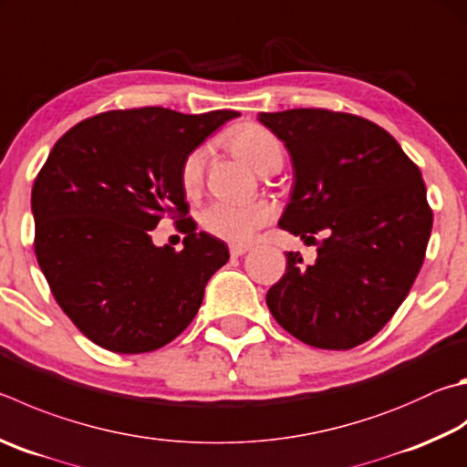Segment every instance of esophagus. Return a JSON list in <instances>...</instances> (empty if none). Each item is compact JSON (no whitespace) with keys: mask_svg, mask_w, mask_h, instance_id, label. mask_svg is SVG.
Here are the masks:
<instances>
[{"mask_svg":"<svg viewBox=\"0 0 467 467\" xmlns=\"http://www.w3.org/2000/svg\"><path fill=\"white\" fill-rule=\"evenodd\" d=\"M251 247L249 244H231V257H241V255H244V253H247Z\"/></svg>","mask_w":467,"mask_h":467,"instance_id":"obj_1","label":"esophagus"}]
</instances>
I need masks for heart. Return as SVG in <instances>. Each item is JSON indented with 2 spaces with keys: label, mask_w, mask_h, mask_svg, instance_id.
<instances>
[{
  "label": "heart",
  "mask_w": 467,
  "mask_h": 467,
  "mask_svg": "<svg viewBox=\"0 0 467 467\" xmlns=\"http://www.w3.org/2000/svg\"><path fill=\"white\" fill-rule=\"evenodd\" d=\"M226 147L234 155L255 169V171L269 175L275 173L284 163V147L274 132L263 129L259 124H241L224 137ZM204 149L192 150L183 159L180 169V183L185 196H196L204 182ZM200 224L204 231L216 239L228 243H244L255 234L259 228L265 226L274 218V208L267 202H226L214 200L200 210Z\"/></svg>",
  "instance_id": "b5f03b06"
}]
</instances>
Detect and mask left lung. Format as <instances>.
<instances>
[{"instance_id": "8db88e82", "label": "left lung", "mask_w": 467, "mask_h": 467, "mask_svg": "<svg viewBox=\"0 0 467 467\" xmlns=\"http://www.w3.org/2000/svg\"><path fill=\"white\" fill-rule=\"evenodd\" d=\"M290 150L296 183L279 228L317 243L312 265L285 253L267 306L287 333L318 349L369 341L409 296L427 253L433 210L420 169L392 134L325 108L263 112Z\"/></svg>"}]
</instances>
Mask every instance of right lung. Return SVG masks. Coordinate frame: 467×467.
I'll return each mask as SVG.
<instances>
[{"instance_id":"add662e5","label":"right lung","mask_w":467,"mask_h":467,"mask_svg":"<svg viewBox=\"0 0 467 467\" xmlns=\"http://www.w3.org/2000/svg\"><path fill=\"white\" fill-rule=\"evenodd\" d=\"M236 116L233 109H109L55 142L32 185L34 253L57 304L89 341L114 353H149L198 315L228 249L196 233L180 169ZM165 215L186 234L182 252L150 241Z\"/></svg>"}]
</instances>
